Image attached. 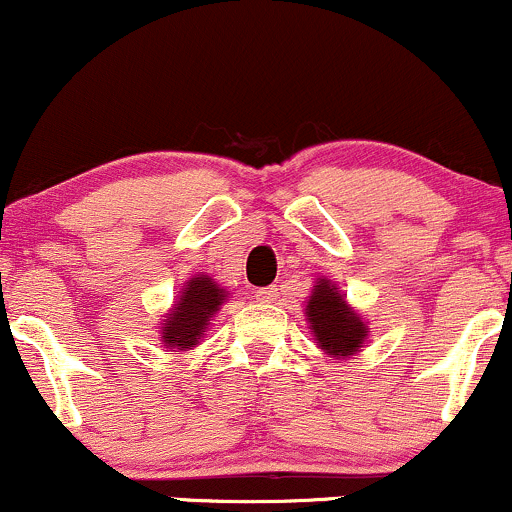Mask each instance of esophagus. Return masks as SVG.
I'll use <instances>...</instances> for the list:
<instances>
[{"label":"esophagus","instance_id":"34e87169","mask_svg":"<svg viewBox=\"0 0 512 512\" xmlns=\"http://www.w3.org/2000/svg\"><path fill=\"white\" fill-rule=\"evenodd\" d=\"M276 296H279V291H276L274 286H267V289H257L255 291V298L260 303H274Z\"/></svg>","mask_w":512,"mask_h":512}]
</instances>
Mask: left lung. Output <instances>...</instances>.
<instances>
[{
	"label": "left lung",
	"mask_w": 512,
	"mask_h": 512,
	"mask_svg": "<svg viewBox=\"0 0 512 512\" xmlns=\"http://www.w3.org/2000/svg\"><path fill=\"white\" fill-rule=\"evenodd\" d=\"M305 317L317 339V346L332 358L354 356L368 339L363 317L344 301L330 279H320L305 305Z\"/></svg>",
	"instance_id": "8db88e82"
}]
</instances>
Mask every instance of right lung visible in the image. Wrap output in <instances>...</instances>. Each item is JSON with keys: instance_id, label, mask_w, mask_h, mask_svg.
Masks as SVG:
<instances>
[{"instance_id": "obj_1", "label": "right lung", "mask_w": 512, "mask_h": 512, "mask_svg": "<svg viewBox=\"0 0 512 512\" xmlns=\"http://www.w3.org/2000/svg\"><path fill=\"white\" fill-rule=\"evenodd\" d=\"M228 298V291L221 289L209 274L192 276L180 291V298L175 301L173 310L161 322V342L168 349L187 351L199 344L202 334L207 332V325L216 310L221 308Z\"/></svg>"}]
</instances>
